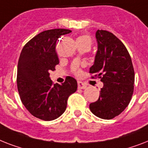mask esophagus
Returning <instances> with one entry per match:
<instances>
[{
	"label": "esophagus",
	"instance_id": "34e87169",
	"mask_svg": "<svg viewBox=\"0 0 148 148\" xmlns=\"http://www.w3.org/2000/svg\"><path fill=\"white\" fill-rule=\"evenodd\" d=\"M77 86H78V89H85L86 87V84H84L81 82V81H78Z\"/></svg>",
	"mask_w": 148,
	"mask_h": 148
}]
</instances>
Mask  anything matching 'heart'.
Instances as JSON below:
<instances>
[{
	"mask_svg": "<svg viewBox=\"0 0 148 148\" xmlns=\"http://www.w3.org/2000/svg\"><path fill=\"white\" fill-rule=\"evenodd\" d=\"M77 41H84V42H90L91 44L90 38L88 36H86V35H82V36H80L78 37L77 39ZM73 71H74V74L77 75V76H79V75L80 74V73H81L80 68H79V67H77V66L74 67Z\"/></svg>",
	"mask_w": 148,
	"mask_h": 148,
	"instance_id": "heart-1",
	"label": "heart"
}]
</instances>
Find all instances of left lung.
Masks as SVG:
<instances>
[{
	"label": "left lung",
	"instance_id": "obj_1",
	"mask_svg": "<svg viewBox=\"0 0 148 148\" xmlns=\"http://www.w3.org/2000/svg\"><path fill=\"white\" fill-rule=\"evenodd\" d=\"M98 50L90 74L99 78L103 87L99 99L90 104L97 117L112 119L124 111L130 103L134 84V71L128 50L112 32L98 29L96 32Z\"/></svg>",
	"mask_w": 148,
	"mask_h": 148
}]
</instances>
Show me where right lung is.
Masks as SVG:
<instances>
[{
  "label": "right lung",
  "instance_id": "add662e5",
  "mask_svg": "<svg viewBox=\"0 0 148 148\" xmlns=\"http://www.w3.org/2000/svg\"><path fill=\"white\" fill-rule=\"evenodd\" d=\"M71 32L67 29L43 31L29 41L20 53L16 76L18 92L26 109L39 119L51 121L62 116L68 97L77 89L74 77H67L60 85L54 84L49 77L59 64L55 51L58 39Z\"/></svg>",
  "mask_w": 148,
  "mask_h": 148
}]
</instances>
